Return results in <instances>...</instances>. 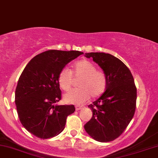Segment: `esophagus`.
Segmentation results:
<instances>
[{
    "label": "esophagus",
    "mask_w": 158,
    "mask_h": 158,
    "mask_svg": "<svg viewBox=\"0 0 158 158\" xmlns=\"http://www.w3.org/2000/svg\"><path fill=\"white\" fill-rule=\"evenodd\" d=\"M81 108H82V106H76V110H81Z\"/></svg>",
    "instance_id": "1"
}]
</instances>
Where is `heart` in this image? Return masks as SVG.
<instances>
[{
    "mask_svg": "<svg viewBox=\"0 0 158 158\" xmlns=\"http://www.w3.org/2000/svg\"><path fill=\"white\" fill-rule=\"evenodd\" d=\"M80 78L78 87L64 95V100L69 104H81L93 98L100 97L106 91L108 79L105 72L97 70L96 65L88 60L78 61L72 66L71 70L63 68L58 76L59 87L64 90L70 88L73 77Z\"/></svg>",
    "mask_w": 158,
    "mask_h": 158,
    "instance_id": "obj_1",
    "label": "heart"
}]
</instances>
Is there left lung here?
<instances>
[{"instance_id":"8db88e82","label":"left lung","mask_w":158,"mask_h":158,"mask_svg":"<svg viewBox=\"0 0 158 158\" xmlns=\"http://www.w3.org/2000/svg\"><path fill=\"white\" fill-rule=\"evenodd\" d=\"M105 72L108 79L106 91L88 108L92 118L85 125V129L99 142H110L119 137L135 115L137 100L133 76L122 61L105 52H88Z\"/></svg>"}]
</instances>
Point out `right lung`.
Here are the masks:
<instances>
[{"label": "right lung", "mask_w": 158, "mask_h": 158, "mask_svg": "<svg viewBox=\"0 0 158 158\" xmlns=\"http://www.w3.org/2000/svg\"><path fill=\"white\" fill-rule=\"evenodd\" d=\"M82 52L50 50L35 56L23 69L15 89V106L22 126L41 139L57 136L64 130L73 105L58 106L61 98L59 72Z\"/></svg>", "instance_id": "add662e5"}]
</instances>
